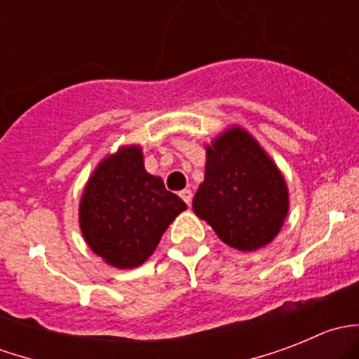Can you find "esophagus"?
<instances>
[{
  "label": "esophagus",
  "instance_id": "34e87169",
  "mask_svg": "<svg viewBox=\"0 0 359 359\" xmlns=\"http://www.w3.org/2000/svg\"><path fill=\"white\" fill-rule=\"evenodd\" d=\"M180 198H182V200L186 201L187 206H191V200H193V193H191L189 189H184V191H180Z\"/></svg>",
  "mask_w": 359,
  "mask_h": 359
}]
</instances>
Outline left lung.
Wrapping results in <instances>:
<instances>
[{
	"label": "left lung",
	"mask_w": 359,
	"mask_h": 359,
	"mask_svg": "<svg viewBox=\"0 0 359 359\" xmlns=\"http://www.w3.org/2000/svg\"><path fill=\"white\" fill-rule=\"evenodd\" d=\"M205 149V180L194 194V213L229 247L253 252L269 245L290 205L276 163L252 133L236 125Z\"/></svg>",
	"instance_id": "8db88e82"
}]
</instances>
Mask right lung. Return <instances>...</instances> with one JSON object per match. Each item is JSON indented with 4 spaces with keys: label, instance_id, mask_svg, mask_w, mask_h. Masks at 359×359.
<instances>
[{
    "label": "right lung",
    "instance_id": "add662e5",
    "mask_svg": "<svg viewBox=\"0 0 359 359\" xmlns=\"http://www.w3.org/2000/svg\"><path fill=\"white\" fill-rule=\"evenodd\" d=\"M144 168L142 147L121 146L95 166L79 201V229L93 253L118 269L146 262L163 233L186 210Z\"/></svg>",
    "mask_w": 359,
    "mask_h": 359
}]
</instances>
